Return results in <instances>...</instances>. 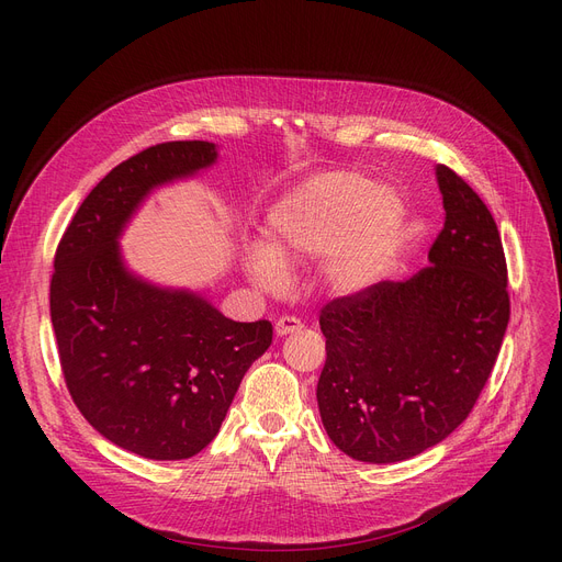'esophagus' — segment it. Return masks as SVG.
<instances>
[{
    "mask_svg": "<svg viewBox=\"0 0 562 562\" xmlns=\"http://www.w3.org/2000/svg\"><path fill=\"white\" fill-rule=\"evenodd\" d=\"M301 330H303V323H301L296 316H282V318H278V323H276V335H278V337H286V335L301 333Z\"/></svg>",
    "mask_w": 562,
    "mask_h": 562,
    "instance_id": "34e87169",
    "label": "esophagus"
}]
</instances>
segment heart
I'll list each match as a JSON object with an SVG mask.
<instances>
[{
  "label": "heart",
  "mask_w": 562,
  "mask_h": 562,
  "mask_svg": "<svg viewBox=\"0 0 562 562\" xmlns=\"http://www.w3.org/2000/svg\"><path fill=\"white\" fill-rule=\"evenodd\" d=\"M407 223V206L392 184L358 170H337L282 195L266 216L263 244L248 246L250 280L278 291L289 271L323 259L321 278L337 296H360L387 273Z\"/></svg>",
  "instance_id": "1"
}]
</instances>
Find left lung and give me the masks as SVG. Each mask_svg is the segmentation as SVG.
I'll use <instances>...</instances> for the list:
<instances>
[{
	"label": "left lung",
	"instance_id": "obj_1",
	"mask_svg": "<svg viewBox=\"0 0 562 562\" xmlns=\"http://www.w3.org/2000/svg\"><path fill=\"white\" fill-rule=\"evenodd\" d=\"M435 175L447 216L426 269L321 310L318 412L352 460L401 462L447 439L483 392L508 328L496 223L451 168Z\"/></svg>",
	"mask_w": 562,
	"mask_h": 562
}]
</instances>
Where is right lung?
I'll return each mask as SVG.
<instances>
[{"label": "right lung", "instance_id": "right-lung-1", "mask_svg": "<svg viewBox=\"0 0 562 562\" xmlns=\"http://www.w3.org/2000/svg\"><path fill=\"white\" fill-rule=\"evenodd\" d=\"M216 159L210 140L147 147L86 195L56 248L49 314L68 392L102 437L140 458L200 453L273 341L269 321H232L198 291L143 280L117 244L155 189Z\"/></svg>", "mask_w": 562, "mask_h": 562}]
</instances>
